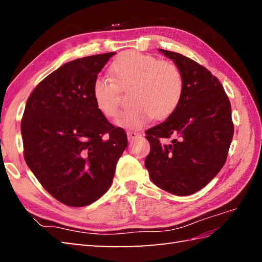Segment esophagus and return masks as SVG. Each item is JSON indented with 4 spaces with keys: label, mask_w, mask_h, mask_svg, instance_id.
<instances>
[{
    "label": "esophagus",
    "mask_w": 262,
    "mask_h": 262,
    "mask_svg": "<svg viewBox=\"0 0 262 262\" xmlns=\"http://www.w3.org/2000/svg\"><path fill=\"white\" fill-rule=\"evenodd\" d=\"M138 135H140V134H138V133H136V132H132V130L127 132V138H128V141H129V142L134 140V138H136Z\"/></svg>",
    "instance_id": "obj_1"
}]
</instances>
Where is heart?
<instances>
[{
	"label": "heart",
	"instance_id": "obj_1",
	"mask_svg": "<svg viewBox=\"0 0 262 262\" xmlns=\"http://www.w3.org/2000/svg\"><path fill=\"white\" fill-rule=\"evenodd\" d=\"M111 79L98 76L92 83V99L97 109L108 118L118 114L120 91L129 93L130 108L116 120L120 127L138 129L155 117H169L179 104L183 79L176 65L149 55L126 52L110 66Z\"/></svg>",
	"mask_w": 262,
	"mask_h": 262
}]
</instances>
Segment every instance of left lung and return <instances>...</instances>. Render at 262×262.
I'll use <instances>...</instances> for the list:
<instances>
[{"label":"left lung","mask_w":262,"mask_h":262,"mask_svg":"<svg viewBox=\"0 0 262 262\" xmlns=\"http://www.w3.org/2000/svg\"><path fill=\"white\" fill-rule=\"evenodd\" d=\"M173 60L183 79L179 104L166 120L149 128L151 151L145 159L149 178L177 196L199 191L223 168L234 127L223 85L210 72L181 54L159 49ZM173 137L170 144L160 138Z\"/></svg>","instance_id":"left-lung-1"}]
</instances>
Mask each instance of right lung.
Instances as JSON below:
<instances>
[{"label": "right lung", "instance_id": "right-lung-1", "mask_svg": "<svg viewBox=\"0 0 262 262\" xmlns=\"http://www.w3.org/2000/svg\"><path fill=\"white\" fill-rule=\"evenodd\" d=\"M116 53L60 66L28 98L21 121L25 160L41 186L71 207L107 192L127 135L97 109L92 83Z\"/></svg>", "mask_w": 262, "mask_h": 262}]
</instances>
